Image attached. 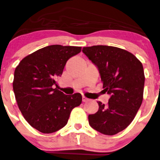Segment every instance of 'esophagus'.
I'll return each mask as SVG.
<instances>
[{
	"label": "esophagus",
	"mask_w": 160,
	"mask_h": 160,
	"mask_svg": "<svg viewBox=\"0 0 160 160\" xmlns=\"http://www.w3.org/2000/svg\"><path fill=\"white\" fill-rule=\"evenodd\" d=\"M89 100V99H88V98H86V97H84V96H82V102H88V101Z\"/></svg>",
	"instance_id": "34e87169"
}]
</instances>
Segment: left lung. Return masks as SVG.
I'll return each instance as SVG.
<instances>
[{"label":"left lung","mask_w":160,"mask_h":160,"mask_svg":"<svg viewBox=\"0 0 160 160\" xmlns=\"http://www.w3.org/2000/svg\"><path fill=\"white\" fill-rule=\"evenodd\" d=\"M82 52L98 68L104 92L110 95L107 105L88 115L90 126L101 134L114 135L130 125L142 102L145 75L142 64L134 54L108 46L83 47Z\"/></svg>","instance_id":"1"}]
</instances>
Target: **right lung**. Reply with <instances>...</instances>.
I'll list each match as a JSON object with an SVG mask.
<instances>
[{
  "label": "right lung",
  "instance_id": "obj_1",
  "mask_svg": "<svg viewBox=\"0 0 160 160\" xmlns=\"http://www.w3.org/2000/svg\"><path fill=\"white\" fill-rule=\"evenodd\" d=\"M81 47L46 46L26 56L16 67L13 91L19 109L31 126L44 134L67 124L71 112L82 102V95H66L54 88L67 60Z\"/></svg>",
  "mask_w": 160,
  "mask_h": 160
}]
</instances>
